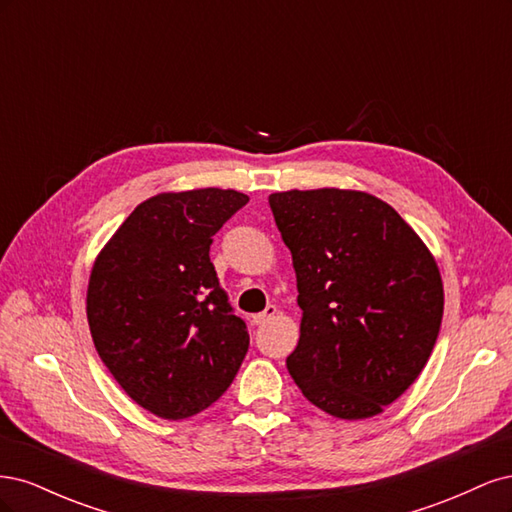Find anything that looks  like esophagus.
Listing matches in <instances>:
<instances>
[{"mask_svg":"<svg viewBox=\"0 0 512 512\" xmlns=\"http://www.w3.org/2000/svg\"><path fill=\"white\" fill-rule=\"evenodd\" d=\"M277 316V307L275 305H269L265 312H260V314H254L252 316V322L254 324H267L269 320H273Z\"/></svg>","mask_w":512,"mask_h":512,"instance_id":"1","label":"esophagus"}]
</instances>
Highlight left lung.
<instances>
[{"label":"left lung","instance_id":"left-lung-1","mask_svg":"<svg viewBox=\"0 0 512 512\" xmlns=\"http://www.w3.org/2000/svg\"><path fill=\"white\" fill-rule=\"evenodd\" d=\"M269 205L303 312L286 359L292 380L335 418L384 412L436 346L444 312L436 258L389 203L361 190L275 192Z\"/></svg>","mask_w":512,"mask_h":512}]
</instances>
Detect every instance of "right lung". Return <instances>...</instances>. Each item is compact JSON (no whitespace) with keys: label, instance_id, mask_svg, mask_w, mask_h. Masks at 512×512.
I'll return each instance as SVG.
<instances>
[{"label":"right lung","instance_id":"obj_1","mask_svg":"<svg viewBox=\"0 0 512 512\" xmlns=\"http://www.w3.org/2000/svg\"><path fill=\"white\" fill-rule=\"evenodd\" d=\"M247 200L220 188L151 196L91 267L87 322L100 359L138 406L166 421L218 401L250 346L209 258L211 237Z\"/></svg>","mask_w":512,"mask_h":512}]
</instances>
